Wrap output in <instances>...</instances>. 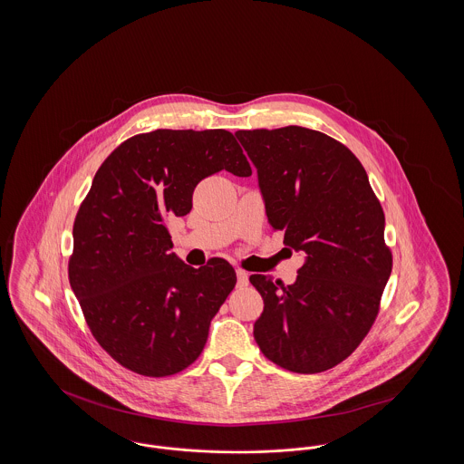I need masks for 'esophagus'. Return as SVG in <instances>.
Segmentation results:
<instances>
[{
	"label": "esophagus",
	"mask_w": 464,
	"mask_h": 464,
	"mask_svg": "<svg viewBox=\"0 0 464 464\" xmlns=\"http://www.w3.org/2000/svg\"><path fill=\"white\" fill-rule=\"evenodd\" d=\"M237 284H238V287H245L246 284H248V275L243 271V269H237Z\"/></svg>",
	"instance_id": "34e87169"
}]
</instances>
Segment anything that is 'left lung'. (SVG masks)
Masks as SVG:
<instances>
[{"instance_id": "1", "label": "left lung", "mask_w": 464, "mask_h": 464, "mask_svg": "<svg viewBox=\"0 0 464 464\" xmlns=\"http://www.w3.org/2000/svg\"><path fill=\"white\" fill-rule=\"evenodd\" d=\"M237 137L257 169L269 226L304 254L292 285L250 275L265 301L256 343L290 372L329 371L360 346L381 308L393 267L382 207L360 160L325 133L290 125Z\"/></svg>"}]
</instances>
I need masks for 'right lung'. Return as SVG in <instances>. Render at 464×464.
I'll use <instances>...</instances> for the list:
<instances>
[{
    "instance_id": "obj_1",
    "label": "right lung",
    "mask_w": 464,
    "mask_h": 464,
    "mask_svg": "<svg viewBox=\"0 0 464 464\" xmlns=\"http://www.w3.org/2000/svg\"><path fill=\"white\" fill-rule=\"evenodd\" d=\"M252 174L235 135L216 130L139 133L121 142L92 180L72 226L69 284L92 335L135 374L189 367L210 320L237 285L221 257L198 269L172 248L167 222L193 207L201 179Z\"/></svg>"
}]
</instances>
